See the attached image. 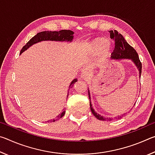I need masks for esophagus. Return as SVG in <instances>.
<instances>
[{"label": "esophagus", "mask_w": 155, "mask_h": 155, "mask_svg": "<svg viewBox=\"0 0 155 155\" xmlns=\"http://www.w3.org/2000/svg\"><path fill=\"white\" fill-rule=\"evenodd\" d=\"M90 74H89V72H83L82 74L81 75V78H82L83 80H87L89 78H90Z\"/></svg>", "instance_id": "34e87169"}]
</instances>
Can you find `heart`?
<instances>
[{
	"instance_id": "1",
	"label": "heart",
	"mask_w": 155,
	"mask_h": 155,
	"mask_svg": "<svg viewBox=\"0 0 155 155\" xmlns=\"http://www.w3.org/2000/svg\"><path fill=\"white\" fill-rule=\"evenodd\" d=\"M102 51L103 57L108 56L110 53V47L108 41L104 38H98L94 40L89 48V52L96 54Z\"/></svg>"
}]
</instances>
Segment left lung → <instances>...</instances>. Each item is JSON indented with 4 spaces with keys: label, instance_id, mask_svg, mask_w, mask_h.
Masks as SVG:
<instances>
[{
    "label": "left lung",
    "instance_id": "left-lung-1",
    "mask_svg": "<svg viewBox=\"0 0 155 155\" xmlns=\"http://www.w3.org/2000/svg\"><path fill=\"white\" fill-rule=\"evenodd\" d=\"M110 38L115 41V48L114 51L111 53V59L115 60H119L122 59H130L134 63L136 67L139 70V74H140V77H141V68H142V65L140 61V59H139V56L137 52H136L135 50L133 48L132 46H130L129 44L127 43V41L125 40L121 34L119 33L117 31H110ZM88 94L89 98H90V109L91 112H92L93 115L95 116L97 119L100 120H103V121H111V118H108V117H104L98 114L94 111L93 109L92 104H91V98H90V90H88ZM125 114H123L120 116H118L117 118H121L123 115H124Z\"/></svg>",
    "mask_w": 155,
    "mask_h": 155
}]
</instances>
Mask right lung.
<instances>
[{
    "label": "right lung",
    "mask_w": 155,
    "mask_h": 155,
    "mask_svg": "<svg viewBox=\"0 0 155 155\" xmlns=\"http://www.w3.org/2000/svg\"><path fill=\"white\" fill-rule=\"evenodd\" d=\"M73 34L74 32L70 30H61L59 31H41V32L38 33L37 35H35L34 37H33L31 40L28 41V42L23 46V48L21 49L20 54H22L23 52L25 51L26 50H27L29 47H31L32 45L35 44H37L38 42H40L41 41H72L73 40ZM77 79L73 80L71 83H70V87H71V85H74V84L77 82ZM69 93V92H68ZM65 113V111H63L61 114L57 115L55 118L50 120L46 121V122H55L57 120L64 116Z\"/></svg>",
    "instance_id": "1"
}]
</instances>
